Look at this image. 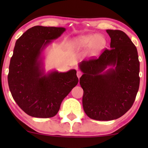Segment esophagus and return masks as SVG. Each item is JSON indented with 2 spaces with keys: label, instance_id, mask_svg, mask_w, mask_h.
I'll use <instances>...</instances> for the list:
<instances>
[{
  "label": "esophagus",
  "instance_id": "1",
  "mask_svg": "<svg viewBox=\"0 0 148 148\" xmlns=\"http://www.w3.org/2000/svg\"><path fill=\"white\" fill-rule=\"evenodd\" d=\"M82 75V73L80 71H78L77 73V76L78 78H80L81 76Z\"/></svg>",
  "mask_w": 148,
  "mask_h": 148
}]
</instances>
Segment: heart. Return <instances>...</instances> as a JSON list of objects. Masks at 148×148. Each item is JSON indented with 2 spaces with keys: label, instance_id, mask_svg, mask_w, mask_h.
<instances>
[{
  "label": "heart",
  "instance_id": "obj_1",
  "mask_svg": "<svg viewBox=\"0 0 148 148\" xmlns=\"http://www.w3.org/2000/svg\"><path fill=\"white\" fill-rule=\"evenodd\" d=\"M106 45V40L100 34H93L81 36L73 40L71 46L75 51L88 49L87 53L90 56H95L100 53Z\"/></svg>",
  "mask_w": 148,
  "mask_h": 148
}]
</instances>
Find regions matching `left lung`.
Segmentation results:
<instances>
[{
	"instance_id": "obj_1",
	"label": "left lung",
	"mask_w": 148,
	"mask_h": 148,
	"mask_svg": "<svg viewBox=\"0 0 148 148\" xmlns=\"http://www.w3.org/2000/svg\"><path fill=\"white\" fill-rule=\"evenodd\" d=\"M106 32L111 49L79 65L84 73L79 79L84 110L97 121L114 120L125 114L134 102L140 79L138 54L130 38L121 30Z\"/></svg>"
}]
</instances>
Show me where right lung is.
Wrapping results in <instances>:
<instances>
[{
  "instance_id": "1",
  "label": "right lung",
  "mask_w": 148,
  "mask_h": 148,
  "mask_svg": "<svg viewBox=\"0 0 148 148\" xmlns=\"http://www.w3.org/2000/svg\"><path fill=\"white\" fill-rule=\"evenodd\" d=\"M65 30L64 27L34 26L16 41L8 83L14 100L29 116H55L62 101L78 84L76 70L46 73L44 69L42 52Z\"/></svg>"
}]
</instances>
